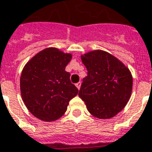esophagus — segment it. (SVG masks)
<instances>
[{
	"label": "esophagus",
	"mask_w": 152,
	"mask_h": 152,
	"mask_svg": "<svg viewBox=\"0 0 152 152\" xmlns=\"http://www.w3.org/2000/svg\"><path fill=\"white\" fill-rule=\"evenodd\" d=\"M75 85H76V87L78 88V89H79V88H80V87H81V82H78V83H76Z\"/></svg>",
	"instance_id": "obj_1"
}]
</instances>
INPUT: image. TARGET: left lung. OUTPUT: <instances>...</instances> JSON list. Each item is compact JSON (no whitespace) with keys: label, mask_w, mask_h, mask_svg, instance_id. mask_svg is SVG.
Segmentation results:
<instances>
[{"label":"left lung","mask_w":152,"mask_h":152,"mask_svg":"<svg viewBox=\"0 0 152 152\" xmlns=\"http://www.w3.org/2000/svg\"><path fill=\"white\" fill-rule=\"evenodd\" d=\"M88 75L83 78L78 96L88 112L99 119H110L121 112L131 98L133 78L121 61L103 50L81 55Z\"/></svg>","instance_id":"1"}]
</instances>
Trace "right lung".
Segmentation results:
<instances>
[{
	"label": "right lung",
	"mask_w": 152,
	"mask_h": 152,
	"mask_svg": "<svg viewBox=\"0 0 152 152\" xmlns=\"http://www.w3.org/2000/svg\"><path fill=\"white\" fill-rule=\"evenodd\" d=\"M72 59L56 48H47L32 57L21 72L20 89L27 110L37 119L54 121L67 110L78 88L70 82L65 68Z\"/></svg>",
	"instance_id": "add662e5"
}]
</instances>
